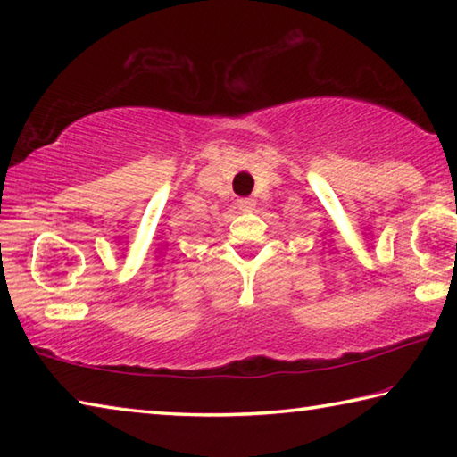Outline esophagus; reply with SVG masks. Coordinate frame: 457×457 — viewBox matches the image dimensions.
<instances>
[{"instance_id":"34e87169","label":"esophagus","mask_w":457,"mask_h":457,"mask_svg":"<svg viewBox=\"0 0 457 457\" xmlns=\"http://www.w3.org/2000/svg\"><path fill=\"white\" fill-rule=\"evenodd\" d=\"M237 207L242 212H252L253 207H256V201H253L252 197H244V199H237Z\"/></svg>"}]
</instances>
